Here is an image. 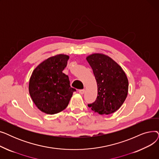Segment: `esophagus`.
Segmentation results:
<instances>
[{
    "label": "esophagus",
    "mask_w": 159,
    "mask_h": 159,
    "mask_svg": "<svg viewBox=\"0 0 159 159\" xmlns=\"http://www.w3.org/2000/svg\"><path fill=\"white\" fill-rule=\"evenodd\" d=\"M84 91H85V89H80V90L79 91V92L80 94L83 95V94L84 93Z\"/></svg>",
    "instance_id": "obj_1"
}]
</instances>
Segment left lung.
I'll list each match as a JSON object with an SVG mask.
<instances>
[{
	"label": "left lung",
	"mask_w": 159,
	"mask_h": 159,
	"mask_svg": "<svg viewBox=\"0 0 159 159\" xmlns=\"http://www.w3.org/2000/svg\"><path fill=\"white\" fill-rule=\"evenodd\" d=\"M97 84L96 101L88 106L100 115L117 111L126 100L129 83L121 67L109 56L93 53L86 57Z\"/></svg>",
	"instance_id": "obj_1"
}]
</instances>
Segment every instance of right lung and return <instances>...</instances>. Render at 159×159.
<instances>
[{
  "instance_id": "add662e5",
  "label": "right lung",
  "mask_w": 159,
  "mask_h": 159,
  "mask_svg": "<svg viewBox=\"0 0 159 159\" xmlns=\"http://www.w3.org/2000/svg\"><path fill=\"white\" fill-rule=\"evenodd\" d=\"M69 58L64 54L49 57L31 75L30 95L38 109L46 114H56L66 109L76 91L71 88L68 75L62 73Z\"/></svg>"
}]
</instances>
